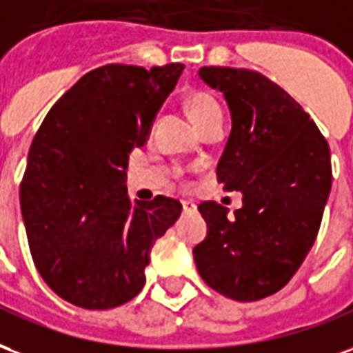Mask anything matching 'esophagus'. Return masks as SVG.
Wrapping results in <instances>:
<instances>
[{
  "mask_svg": "<svg viewBox=\"0 0 353 353\" xmlns=\"http://www.w3.org/2000/svg\"><path fill=\"white\" fill-rule=\"evenodd\" d=\"M182 208H184V212H194L197 207L192 201H182Z\"/></svg>",
  "mask_w": 353,
  "mask_h": 353,
  "instance_id": "1",
  "label": "esophagus"
}]
</instances>
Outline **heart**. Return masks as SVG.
Returning <instances> with one entry per match:
<instances>
[{"label": "heart", "mask_w": 353, "mask_h": 353, "mask_svg": "<svg viewBox=\"0 0 353 353\" xmlns=\"http://www.w3.org/2000/svg\"><path fill=\"white\" fill-rule=\"evenodd\" d=\"M188 110H190L192 120H194L199 130L205 123L210 122L212 118L222 117L220 103L216 101L214 95L208 94L205 90H195V92L188 95Z\"/></svg>", "instance_id": "obj_1"}]
</instances>
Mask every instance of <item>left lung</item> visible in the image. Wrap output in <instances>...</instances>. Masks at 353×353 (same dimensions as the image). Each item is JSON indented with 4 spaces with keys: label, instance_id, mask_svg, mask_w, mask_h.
Returning <instances> with one entry per match:
<instances>
[{
    "label": "left lung",
    "instance_id": "1",
    "mask_svg": "<svg viewBox=\"0 0 353 353\" xmlns=\"http://www.w3.org/2000/svg\"><path fill=\"white\" fill-rule=\"evenodd\" d=\"M199 77L230 105L231 133L216 174L243 192L235 218L216 201L199 212L207 239L194 248L201 279L235 301L282 290L312 248L331 192L325 137L299 103L252 69L201 68Z\"/></svg>",
    "mask_w": 353,
    "mask_h": 353
}]
</instances>
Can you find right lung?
Masks as SVG:
<instances>
[{"instance_id":"right-lung-1","label":"right lung","mask_w":353,"mask_h":353,"mask_svg":"<svg viewBox=\"0 0 353 353\" xmlns=\"http://www.w3.org/2000/svg\"><path fill=\"white\" fill-rule=\"evenodd\" d=\"M184 65L109 63L86 73L33 137L20 207L33 263L71 305L107 310L145 285L150 248L182 212L156 195L131 205L125 169Z\"/></svg>"}]
</instances>
